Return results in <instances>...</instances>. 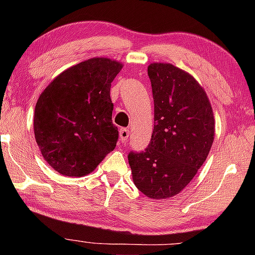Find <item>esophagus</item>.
Here are the masks:
<instances>
[{
  "label": "esophagus",
  "mask_w": 255,
  "mask_h": 255,
  "mask_svg": "<svg viewBox=\"0 0 255 255\" xmlns=\"http://www.w3.org/2000/svg\"><path fill=\"white\" fill-rule=\"evenodd\" d=\"M128 135H130V131L128 130V128H121L120 131V140L122 142H125L128 140Z\"/></svg>",
  "instance_id": "34e87169"
}]
</instances>
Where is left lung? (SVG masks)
I'll return each instance as SVG.
<instances>
[{
  "label": "left lung",
  "mask_w": 255,
  "mask_h": 255,
  "mask_svg": "<svg viewBox=\"0 0 255 255\" xmlns=\"http://www.w3.org/2000/svg\"><path fill=\"white\" fill-rule=\"evenodd\" d=\"M154 128L145 151L128 153L135 187L160 200L179 194L196 175L214 142L215 120L204 89L170 64L147 68Z\"/></svg>",
  "instance_id": "obj_1"
}]
</instances>
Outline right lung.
<instances>
[{
	"label": "right lung",
	"mask_w": 255,
	"mask_h": 255,
	"mask_svg": "<svg viewBox=\"0 0 255 255\" xmlns=\"http://www.w3.org/2000/svg\"><path fill=\"white\" fill-rule=\"evenodd\" d=\"M123 65L93 58L66 69L48 85L34 109V137L45 161L66 176L93 172L116 147L111 82Z\"/></svg>",
	"instance_id": "obj_1"
}]
</instances>
